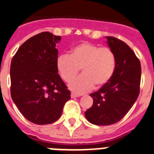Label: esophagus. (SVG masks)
Returning <instances> with one entry per match:
<instances>
[{"mask_svg":"<svg viewBox=\"0 0 154 154\" xmlns=\"http://www.w3.org/2000/svg\"><path fill=\"white\" fill-rule=\"evenodd\" d=\"M79 96H81V95L76 94H74V93H72V94H71V97H72V98H74V97H79Z\"/></svg>","mask_w":154,"mask_h":154,"instance_id":"esophagus-1","label":"esophagus"}]
</instances>
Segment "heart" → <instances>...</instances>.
<instances>
[{
	"label": "heart",
	"instance_id": "heart-1",
	"mask_svg": "<svg viewBox=\"0 0 154 154\" xmlns=\"http://www.w3.org/2000/svg\"><path fill=\"white\" fill-rule=\"evenodd\" d=\"M57 69L65 82H72L82 68V75L69 85L72 91L84 94L94 87L101 88L109 82L117 66L116 54L111 48L84 42L71 49L70 55L60 54Z\"/></svg>",
	"mask_w": 154,
	"mask_h": 154
}]
</instances>
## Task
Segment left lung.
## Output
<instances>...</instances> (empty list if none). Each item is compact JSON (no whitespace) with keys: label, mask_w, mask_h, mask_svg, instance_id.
Listing matches in <instances>:
<instances>
[{"label":"left lung","mask_w":154,"mask_h":154,"mask_svg":"<svg viewBox=\"0 0 154 154\" xmlns=\"http://www.w3.org/2000/svg\"><path fill=\"white\" fill-rule=\"evenodd\" d=\"M108 45L117 57L114 74L98 91L90 94L94 104L85 112L90 123L109 125L119 122L134 105L140 93V60L124 42L107 37Z\"/></svg>","instance_id":"1"}]
</instances>
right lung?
I'll use <instances>...</instances> for the list:
<instances>
[{"instance_id": "obj_1", "label": "right lung", "mask_w": 154, "mask_h": 154, "mask_svg": "<svg viewBox=\"0 0 154 154\" xmlns=\"http://www.w3.org/2000/svg\"><path fill=\"white\" fill-rule=\"evenodd\" d=\"M60 39L49 32L35 35L20 45L11 61V97L21 114L34 124L57 121L71 98L56 65V45Z\"/></svg>"}]
</instances>
